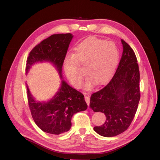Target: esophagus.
Instances as JSON below:
<instances>
[{
    "label": "esophagus",
    "mask_w": 160,
    "mask_h": 160,
    "mask_svg": "<svg viewBox=\"0 0 160 160\" xmlns=\"http://www.w3.org/2000/svg\"><path fill=\"white\" fill-rule=\"evenodd\" d=\"M85 101H86L87 104H88V105L89 106V103H90V99H89V97L85 95Z\"/></svg>",
    "instance_id": "1"
}]
</instances>
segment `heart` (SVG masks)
Segmentation results:
<instances>
[{
    "instance_id": "1",
    "label": "heart",
    "mask_w": 160,
    "mask_h": 160,
    "mask_svg": "<svg viewBox=\"0 0 160 160\" xmlns=\"http://www.w3.org/2000/svg\"><path fill=\"white\" fill-rule=\"evenodd\" d=\"M119 59V52L115 43L89 37L76 46L73 56L65 58L63 67L71 83L79 88L83 79L79 65L85 66V72L88 75L85 88L91 89L95 83H104L112 77Z\"/></svg>"
}]
</instances>
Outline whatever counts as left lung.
<instances>
[{"label": "left lung", "instance_id": "obj_1", "mask_svg": "<svg viewBox=\"0 0 160 160\" xmlns=\"http://www.w3.org/2000/svg\"><path fill=\"white\" fill-rule=\"evenodd\" d=\"M123 53L115 73L109 83L91 96L90 107L106 116L105 123L94 127L101 136L113 137L129 127L140 99L139 70L136 56L122 39Z\"/></svg>", "mask_w": 160, "mask_h": 160}]
</instances>
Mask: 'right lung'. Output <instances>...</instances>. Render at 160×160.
Listing matches in <instances>:
<instances>
[{"mask_svg":"<svg viewBox=\"0 0 160 160\" xmlns=\"http://www.w3.org/2000/svg\"><path fill=\"white\" fill-rule=\"evenodd\" d=\"M72 37L71 33L55 34L36 45L27 58V73L32 64L45 61L54 64L62 78V66ZM27 99L32 118L37 126L43 132L54 135L69 131L72 115L88 108L84 95L63 80L59 91L49 102H37L28 87Z\"/></svg>","mask_w":160,"mask_h":160,"instance_id":"right-lung-1","label":"right lung"}]
</instances>
